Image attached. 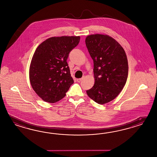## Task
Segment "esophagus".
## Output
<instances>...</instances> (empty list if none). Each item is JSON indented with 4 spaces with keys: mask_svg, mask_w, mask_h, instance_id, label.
<instances>
[{
    "mask_svg": "<svg viewBox=\"0 0 157 157\" xmlns=\"http://www.w3.org/2000/svg\"><path fill=\"white\" fill-rule=\"evenodd\" d=\"M82 78H77V81L78 82H80L82 80Z\"/></svg>",
    "mask_w": 157,
    "mask_h": 157,
    "instance_id": "34e87169",
    "label": "esophagus"
}]
</instances>
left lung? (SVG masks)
<instances>
[{"label":"left lung","mask_w":157,"mask_h":157,"mask_svg":"<svg viewBox=\"0 0 157 157\" xmlns=\"http://www.w3.org/2000/svg\"><path fill=\"white\" fill-rule=\"evenodd\" d=\"M85 43L93 60L95 80L86 93L97 104H104L114 100L125 86L129 69L127 56L121 45L108 35H89Z\"/></svg>","instance_id":"1"}]
</instances>
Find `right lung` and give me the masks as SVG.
<instances>
[{
  "label": "right lung",
  "instance_id": "obj_1",
  "mask_svg": "<svg viewBox=\"0 0 157 157\" xmlns=\"http://www.w3.org/2000/svg\"><path fill=\"white\" fill-rule=\"evenodd\" d=\"M80 40V36L52 37L36 48L29 67V80L43 100L49 103L60 100L73 84L67 60Z\"/></svg>",
  "mask_w": 157,
  "mask_h": 157
}]
</instances>
